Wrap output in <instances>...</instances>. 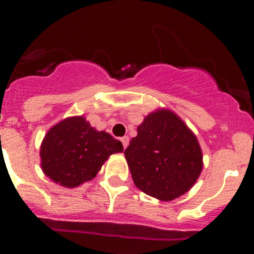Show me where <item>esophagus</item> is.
Returning a JSON list of instances; mask_svg holds the SVG:
<instances>
[{"label": "esophagus", "mask_w": 254, "mask_h": 254, "mask_svg": "<svg viewBox=\"0 0 254 254\" xmlns=\"http://www.w3.org/2000/svg\"><path fill=\"white\" fill-rule=\"evenodd\" d=\"M121 141H122L123 149H126V147L128 146V142H129V138H128V136H125V137H122V138H121Z\"/></svg>", "instance_id": "obj_1"}]
</instances>
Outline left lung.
<instances>
[{
  "label": "left lung",
  "instance_id": "1",
  "mask_svg": "<svg viewBox=\"0 0 254 254\" xmlns=\"http://www.w3.org/2000/svg\"><path fill=\"white\" fill-rule=\"evenodd\" d=\"M125 156L134 186L160 201H172L188 192L203 168L196 134L168 108H159L143 118Z\"/></svg>",
  "mask_w": 254,
  "mask_h": 254
}]
</instances>
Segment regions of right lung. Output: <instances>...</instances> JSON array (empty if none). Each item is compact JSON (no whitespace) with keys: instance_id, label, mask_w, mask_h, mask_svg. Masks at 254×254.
<instances>
[{"instance_id":"1","label":"right lung","mask_w":254,"mask_h":254,"mask_svg":"<svg viewBox=\"0 0 254 254\" xmlns=\"http://www.w3.org/2000/svg\"><path fill=\"white\" fill-rule=\"evenodd\" d=\"M122 142L91 127L84 116L67 117L48 129L40 145V167L49 179L75 188L95 178Z\"/></svg>"}]
</instances>
